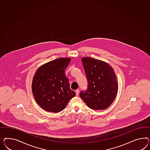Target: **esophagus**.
I'll return each mask as SVG.
<instances>
[{
	"label": "esophagus",
	"instance_id": "1",
	"mask_svg": "<svg viewBox=\"0 0 150 150\" xmlns=\"http://www.w3.org/2000/svg\"><path fill=\"white\" fill-rule=\"evenodd\" d=\"M75 92H76V95L78 96L79 94V92H80V90L79 89H76V90L75 91Z\"/></svg>",
	"mask_w": 150,
	"mask_h": 150
}]
</instances>
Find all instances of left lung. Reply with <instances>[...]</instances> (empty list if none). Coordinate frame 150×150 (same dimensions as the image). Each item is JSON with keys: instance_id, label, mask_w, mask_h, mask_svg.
Listing matches in <instances>:
<instances>
[{"instance_id": "1", "label": "left lung", "mask_w": 150, "mask_h": 150, "mask_svg": "<svg viewBox=\"0 0 150 150\" xmlns=\"http://www.w3.org/2000/svg\"><path fill=\"white\" fill-rule=\"evenodd\" d=\"M88 82L87 89L80 97L92 109L104 110L112 103L117 96L118 82L112 67L103 61L91 57L82 59Z\"/></svg>"}]
</instances>
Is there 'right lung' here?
I'll return each mask as SVG.
<instances>
[{
	"label": "right lung",
	"instance_id": "add662e5",
	"mask_svg": "<svg viewBox=\"0 0 150 150\" xmlns=\"http://www.w3.org/2000/svg\"><path fill=\"white\" fill-rule=\"evenodd\" d=\"M70 61V58H61L48 62L39 68L34 76L33 96L37 103L47 111L60 112L76 96L65 75Z\"/></svg>",
	"mask_w": 150,
	"mask_h": 150
}]
</instances>
